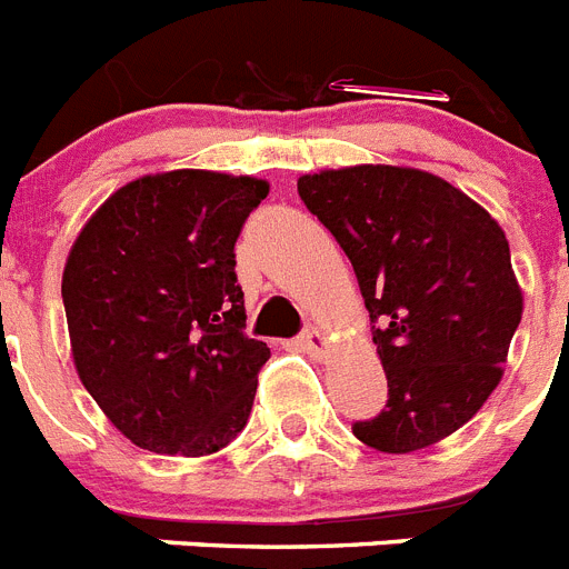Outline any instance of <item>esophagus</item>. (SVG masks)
I'll use <instances>...</instances> for the list:
<instances>
[{
    "label": "esophagus",
    "instance_id": "obj_1",
    "mask_svg": "<svg viewBox=\"0 0 569 569\" xmlns=\"http://www.w3.org/2000/svg\"><path fill=\"white\" fill-rule=\"evenodd\" d=\"M299 345H302L310 357H317V359H322L325 353H328V348H331V342H328V333L319 331V328H308V331L299 337Z\"/></svg>",
    "mask_w": 569,
    "mask_h": 569
}]
</instances>
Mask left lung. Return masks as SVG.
Instances as JSON below:
<instances>
[{
  "instance_id": "8db88e82",
  "label": "left lung",
  "mask_w": 569,
  "mask_h": 569,
  "mask_svg": "<svg viewBox=\"0 0 569 569\" xmlns=\"http://www.w3.org/2000/svg\"><path fill=\"white\" fill-rule=\"evenodd\" d=\"M299 196L351 259L388 380L353 435L388 455L469 423L503 377L523 313L501 224L437 174L391 163L319 169Z\"/></svg>"
}]
</instances>
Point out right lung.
I'll return each instance as SVG.
<instances>
[{"instance_id":"right-lung-1","label":"right lung","mask_w":569,"mask_h":569,"mask_svg":"<svg viewBox=\"0 0 569 569\" xmlns=\"http://www.w3.org/2000/svg\"><path fill=\"white\" fill-rule=\"evenodd\" d=\"M270 183L172 169L111 192L62 270L80 382L134 446L203 458L247 426L270 348L244 337L236 238Z\"/></svg>"}]
</instances>
